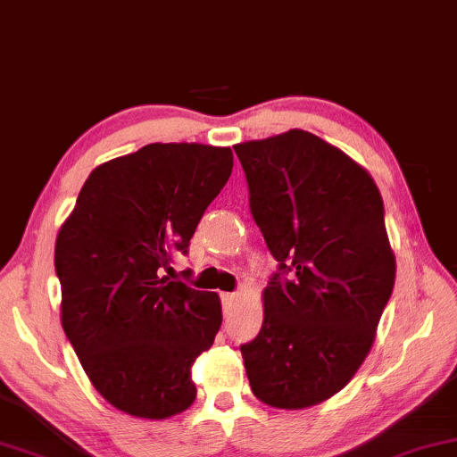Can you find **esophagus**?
<instances>
[{"label": "esophagus", "instance_id": "esophagus-1", "mask_svg": "<svg viewBox=\"0 0 457 457\" xmlns=\"http://www.w3.org/2000/svg\"><path fill=\"white\" fill-rule=\"evenodd\" d=\"M221 303H223V313H229V309H232L234 303H236V295H234V292H223V295H221Z\"/></svg>", "mask_w": 457, "mask_h": 457}]
</instances>
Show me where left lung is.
Returning <instances> with one entry per match:
<instances>
[{
    "label": "left lung",
    "instance_id": "8db88e82",
    "mask_svg": "<svg viewBox=\"0 0 457 457\" xmlns=\"http://www.w3.org/2000/svg\"><path fill=\"white\" fill-rule=\"evenodd\" d=\"M234 150L251 215L278 261L263 326L240 345L248 382L271 407L318 405L360 370L391 299L385 204L366 169L309 131Z\"/></svg>",
    "mask_w": 457,
    "mask_h": 457
}]
</instances>
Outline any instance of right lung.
<instances>
[{"instance_id": "right-lung-1", "label": "right lung", "mask_w": 457, "mask_h": 457, "mask_svg": "<svg viewBox=\"0 0 457 457\" xmlns=\"http://www.w3.org/2000/svg\"><path fill=\"white\" fill-rule=\"evenodd\" d=\"M232 167L229 148L148 144L94 169L60 228L66 338L96 391L129 416L162 420L196 399L190 368L221 328V303L162 273L187 254Z\"/></svg>"}]
</instances>
